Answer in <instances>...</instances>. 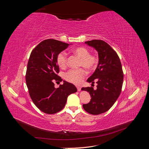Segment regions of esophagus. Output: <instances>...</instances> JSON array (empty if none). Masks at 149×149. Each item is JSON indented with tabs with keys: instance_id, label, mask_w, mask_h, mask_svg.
Listing matches in <instances>:
<instances>
[{
	"instance_id": "34e87169",
	"label": "esophagus",
	"mask_w": 149,
	"mask_h": 149,
	"mask_svg": "<svg viewBox=\"0 0 149 149\" xmlns=\"http://www.w3.org/2000/svg\"><path fill=\"white\" fill-rule=\"evenodd\" d=\"M81 88L80 86H77V90H78V91H81Z\"/></svg>"
}]
</instances>
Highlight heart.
Returning a JSON list of instances; mask_svg holds the SVG:
<instances>
[{"label": "heart", "mask_w": 149, "mask_h": 149, "mask_svg": "<svg viewBox=\"0 0 149 149\" xmlns=\"http://www.w3.org/2000/svg\"><path fill=\"white\" fill-rule=\"evenodd\" d=\"M73 52L80 58L79 67H84L89 71L95 70L98 65V56L94 54H90L89 49L84 47H76L73 49ZM56 61L60 68L64 69L68 65V57L66 53L61 52L57 55ZM87 72L83 68L78 70H70L65 74V79L68 81L75 84H79L82 81Z\"/></svg>", "instance_id": "obj_1"}]
</instances>
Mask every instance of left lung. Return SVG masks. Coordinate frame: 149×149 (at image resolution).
<instances>
[{"mask_svg":"<svg viewBox=\"0 0 149 149\" xmlns=\"http://www.w3.org/2000/svg\"><path fill=\"white\" fill-rule=\"evenodd\" d=\"M85 43L97 51L99 63L87 80L92 84L96 81L97 89H81L89 92L91 97L89 102L83 107L88 113L97 115L107 111L118 100L123 87L124 73L119 56L109 44L101 40H93Z\"/></svg>","mask_w":149,"mask_h":149,"instance_id":"obj_1","label":"left lung"}]
</instances>
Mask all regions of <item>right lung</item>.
I'll use <instances>...</instances> for the list:
<instances>
[{"label":"right lung","instance_id":"obj_1","mask_svg":"<svg viewBox=\"0 0 149 149\" xmlns=\"http://www.w3.org/2000/svg\"><path fill=\"white\" fill-rule=\"evenodd\" d=\"M69 46L68 43L55 39L40 42L30 54L25 79L31 100L38 109L48 114H55L63 109L67 97L76 93L74 85L63 81L58 88L55 81H62L56 58Z\"/></svg>","mask_w":149,"mask_h":149}]
</instances>
